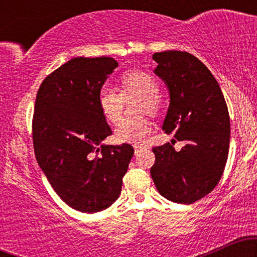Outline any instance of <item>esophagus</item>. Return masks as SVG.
Returning <instances> with one entry per match:
<instances>
[{
  "label": "esophagus",
  "mask_w": 257,
  "mask_h": 257,
  "mask_svg": "<svg viewBox=\"0 0 257 257\" xmlns=\"http://www.w3.org/2000/svg\"><path fill=\"white\" fill-rule=\"evenodd\" d=\"M144 149H146L145 146H143V145H134V151H135V155H138L139 152L141 151V150H144Z\"/></svg>",
  "instance_id": "obj_1"
}]
</instances>
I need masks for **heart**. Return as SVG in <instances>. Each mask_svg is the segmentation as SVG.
I'll return each mask as SVG.
<instances>
[{
  "instance_id": "1",
  "label": "heart",
  "mask_w": 257,
  "mask_h": 257,
  "mask_svg": "<svg viewBox=\"0 0 257 257\" xmlns=\"http://www.w3.org/2000/svg\"><path fill=\"white\" fill-rule=\"evenodd\" d=\"M119 91L102 87L98 93V107L108 123H116L122 116L124 100L140 98L139 111L156 113L161 107L157 78L143 70H131L119 76ZM152 122L146 117L123 118L114 128V139L119 143L141 144L152 132Z\"/></svg>"
}]
</instances>
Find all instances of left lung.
Wrapping results in <instances>:
<instances>
[{
    "mask_svg": "<svg viewBox=\"0 0 257 257\" xmlns=\"http://www.w3.org/2000/svg\"><path fill=\"white\" fill-rule=\"evenodd\" d=\"M155 73L169 89L163 131L186 141L181 151L169 143L153 147L151 176L167 199L192 204L219 184L228 157L229 114L215 77L199 59L187 52L153 54Z\"/></svg>",
    "mask_w": 257,
    "mask_h": 257,
    "instance_id": "8db88e82",
    "label": "left lung"
}]
</instances>
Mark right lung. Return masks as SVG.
Wrapping results in <instances>:
<instances>
[{
  "mask_svg": "<svg viewBox=\"0 0 257 257\" xmlns=\"http://www.w3.org/2000/svg\"><path fill=\"white\" fill-rule=\"evenodd\" d=\"M118 66L113 58H73L43 79L32 118L35 156L58 196L82 213H98L119 197L134 149L102 145L112 134L98 93Z\"/></svg>",
  "mask_w": 257,
  "mask_h": 257,
  "instance_id": "obj_1",
  "label": "right lung"
}]
</instances>
